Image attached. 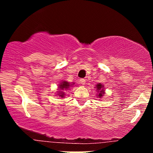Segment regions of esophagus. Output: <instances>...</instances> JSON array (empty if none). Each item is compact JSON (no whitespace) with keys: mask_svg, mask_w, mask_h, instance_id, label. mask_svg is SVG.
Returning a JSON list of instances; mask_svg holds the SVG:
<instances>
[{"mask_svg":"<svg viewBox=\"0 0 153 153\" xmlns=\"http://www.w3.org/2000/svg\"><path fill=\"white\" fill-rule=\"evenodd\" d=\"M80 84H82V85H85V79H83V78L80 79Z\"/></svg>","mask_w":153,"mask_h":153,"instance_id":"esophagus-1","label":"esophagus"}]
</instances>
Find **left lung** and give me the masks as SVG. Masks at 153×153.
Returning <instances> with one entry per match:
<instances>
[{"mask_svg":"<svg viewBox=\"0 0 153 153\" xmlns=\"http://www.w3.org/2000/svg\"><path fill=\"white\" fill-rule=\"evenodd\" d=\"M96 89H97L98 91H99V96H98V97L99 98H101L102 96H103V94H104V91H103V85H101V83H99L96 85Z\"/></svg>","mask_w":153,"mask_h":153,"instance_id":"8db88e82","label":"left lung"}]
</instances>
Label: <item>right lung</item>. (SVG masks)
<instances>
[{"label":"right lung","instance_id":"add662e5","mask_svg":"<svg viewBox=\"0 0 153 153\" xmlns=\"http://www.w3.org/2000/svg\"><path fill=\"white\" fill-rule=\"evenodd\" d=\"M75 83V82H74ZM74 85V84H70L69 82H67V81H62L61 83H59V88L60 89V90H64V89H68V88H69L71 85ZM64 92H62V91H60V92H59V96H61V97H63L64 96Z\"/></svg>","mask_w":153,"mask_h":153}]
</instances>
